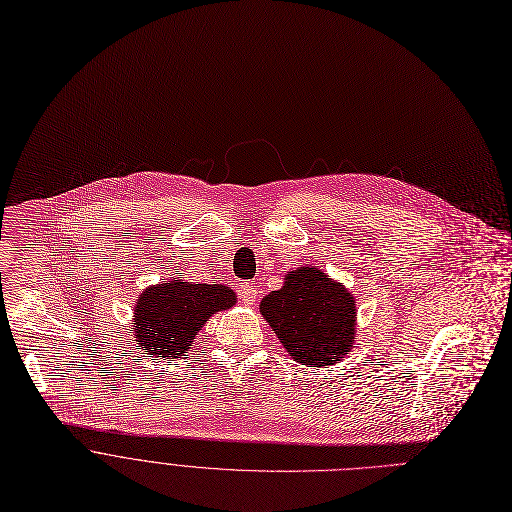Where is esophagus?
I'll list each match as a JSON object with an SVG mask.
<instances>
[{
  "instance_id": "34e87169",
  "label": "esophagus",
  "mask_w": 512,
  "mask_h": 512,
  "mask_svg": "<svg viewBox=\"0 0 512 512\" xmlns=\"http://www.w3.org/2000/svg\"><path fill=\"white\" fill-rule=\"evenodd\" d=\"M258 288L254 286V284H250V282H246V284H242V300L246 302V304H254V300L258 298Z\"/></svg>"
}]
</instances>
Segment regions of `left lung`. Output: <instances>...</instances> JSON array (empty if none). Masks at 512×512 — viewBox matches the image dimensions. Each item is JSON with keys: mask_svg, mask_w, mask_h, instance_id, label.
Segmentation results:
<instances>
[{"mask_svg": "<svg viewBox=\"0 0 512 512\" xmlns=\"http://www.w3.org/2000/svg\"><path fill=\"white\" fill-rule=\"evenodd\" d=\"M260 313L288 355L302 365H333L353 347L355 298L315 266L286 274L284 286L262 298Z\"/></svg>", "mask_w": 512, "mask_h": 512, "instance_id": "left-lung-1", "label": "left lung"}]
</instances>
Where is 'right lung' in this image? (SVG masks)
<instances>
[{
    "mask_svg": "<svg viewBox=\"0 0 512 512\" xmlns=\"http://www.w3.org/2000/svg\"><path fill=\"white\" fill-rule=\"evenodd\" d=\"M236 304V294L224 284L167 280L145 288L135 304V341L157 357L179 359L206 321Z\"/></svg>",
    "mask_w": 512,
    "mask_h": 512,
    "instance_id": "right-lung-1",
    "label": "right lung"
}]
</instances>
